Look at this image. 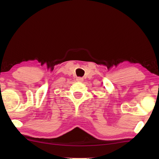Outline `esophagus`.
I'll return each instance as SVG.
<instances>
[{
	"mask_svg": "<svg viewBox=\"0 0 159 159\" xmlns=\"http://www.w3.org/2000/svg\"><path fill=\"white\" fill-rule=\"evenodd\" d=\"M76 80H77V81H79V82H82V81H83V79L81 77H79V78H77V79H76Z\"/></svg>",
	"mask_w": 159,
	"mask_h": 159,
	"instance_id": "esophagus-1",
	"label": "esophagus"
}]
</instances>
